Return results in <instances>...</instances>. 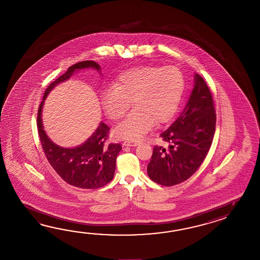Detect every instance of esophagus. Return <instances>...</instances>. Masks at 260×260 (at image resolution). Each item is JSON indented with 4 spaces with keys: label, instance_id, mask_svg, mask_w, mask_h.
Returning <instances> with one entry per match:
<instances>
[{
    "label": "esophagus",
    "instance_id": "esophagus-1",
    "mask_svg": "<svg viewBox=\"0 0 260 260\" xmlns=\"http://www.w3.org/2000/svg\"><path fill=\"white\" fill-rule=\"evenodd\" d=\"M123 145L126 146V147H136V146H138V141H129V140H127V141L123 142Z\"/></svg>",
    "mask_w": 260,
    "mask_h": 260
}]
</instances>
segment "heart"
<instances>
[{
    "label": "heart",
    "instance_id": "obj_1",
    "mask_svg": "<svg viewBox=\"0 0 260 260\" xmlns=\"http://www.w3.org/2000/svg\"><path fill=\"white\" fill-rule=\"evenodd\" d=\"M185 88L183 73L177 67L140 66L122 73L102 94L107 115L121 119L136 107L115 129L119 138L138 140L154 125L169 122L175 115Z\"/></svg>",
    "mask_w": 260,
    "mask_h": 260
}]
</instances>
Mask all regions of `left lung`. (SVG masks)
<instances>
[{
    "instance_id": "1",
    "label": "left lung",
    "mask_w": 260,
    "mask_h": 260,
    "mask_svg": "<svg viewBox=\"0 0 260 260\" xmlns=\"http://www.w3.org/2000/svg\"><path fill=\"white\" fill-rule=\"evenodd\" d=\"M194 88L177 121L160 134L168 148L155 146L147 167L149 178L170 187L188 179L198 170L213 142L216 110L204 78L195 74Z\"/></svg>"
}]
</instances>
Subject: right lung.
Wrapping results in <instances>:
<instances>
[{
	"label": "right lung",
	"mask_w": 260,
	"mask_h": 260,
	"mask_svg": "<svg viewBox=\"0 0 260 260\" xmlns=\"http://www.w3.org/2000/svg\"><path fill=\"white\" fill-rule=\"evenodd\" d=\"M85 68L100 70V65L94 61L78 62L70 67L64 74L55 79L45 89L44 100L38 109L37 128L44 155L57 175L65 182L76 188L94 189L106 186L112 180L116 167L117 155L122 149L121 144L108 142L110 127L104 122H100L95 132L84 143L76 148L65 149L50 140L44 133L42 123L44 100L50 91L56 84L69 80L73 72Z\"/></svg>",
	"instance_id": "right-lung-1"
}]
</instances>
